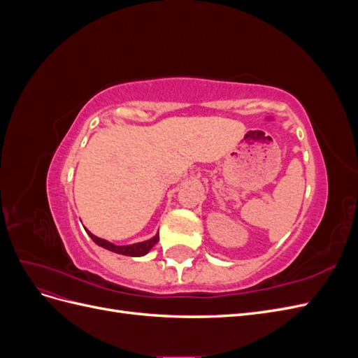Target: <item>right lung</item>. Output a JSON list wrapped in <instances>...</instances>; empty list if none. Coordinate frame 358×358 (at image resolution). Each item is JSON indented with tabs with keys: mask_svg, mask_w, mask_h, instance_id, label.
<instances>
[{
	"mask_svg": "<svg viewBox=\"0 0 358 358\" xmlns=\"http://www.w3.org/2000/svg\"><path fill=\"white\" fill-rule=\"evenodd\" d=\"M86 230V229H85ZM86 233H88L91 236V239L104 249H107V251H112V252H116V254H121V255H128V257H142V255H146L150 249L154 248V245L159 241V236L155 234L152 239L149 241H145V242H138V243H133V245H115L112 242H107L104 239H100V237L94 236L91 231L86 230Z\"/></svg>",
	"mask_w": 358,
	"mask_h": 358,
	"instance_id": "1",
	"label": "right lung"
}]
</instances>
